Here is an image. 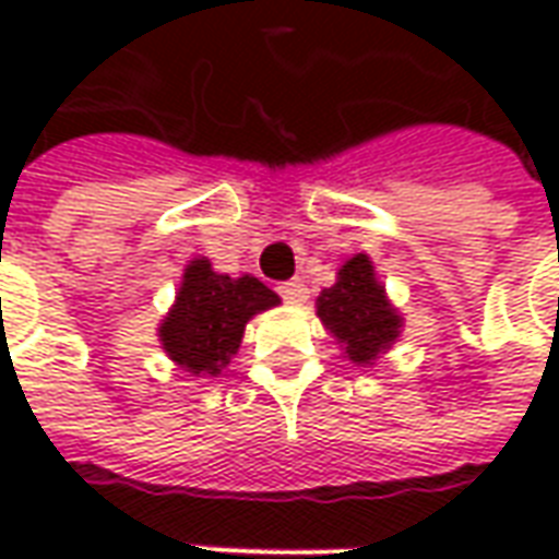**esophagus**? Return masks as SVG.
<instances>
[{"instance_id":"1","label":"esophagus","mask_w":559,"mask_h":559,"mask_svg":"<svg viewBox=\"0 0 559 559\" xmlns=\"http://www.w3.org/2000/svg\"><path fill=\"white\" fill-rule=\"evenodd\" d=\"M278 293L284 302L296 305V302H305V293H308V287H305V281L293 278V281H284V284L278 287Z\"/></svg>"}]
</instances>
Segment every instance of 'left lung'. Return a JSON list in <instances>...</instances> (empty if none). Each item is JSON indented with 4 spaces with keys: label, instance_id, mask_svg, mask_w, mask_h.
<instances>
[{
    "label": "left lung",
    "instance_id": "left-lung-1",
    "mask_svg": "<svg viewBox=\"0 0 559 559\" xmlns=\"http://www.w3.org/2000/svg\"><path fill=\"white\" fill-rule=\"evenodd\" d=\"M317 314L338 344H344V353L359 365H371L377 353L399 338L401 317L389 308L383 287L374 278V266L365 254L347 260L338 281L320 293Z\"/></svg>",
    "mask_w": 559,
    "mask_h": 559
}]
</instances>
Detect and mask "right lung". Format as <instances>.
Listing matches in <instances>:
<instances>
[{"label": "right lung", "mask_w": 559, "mask_h": 559, "mask_svg": "<svg viewBox=\"0 0 559 559\" xmlns=\"http://www.w3.org/2000/svg\"><path fill=\"white\" fill-rule=\"evenodd\" d=\"M278 305V296L251 275L212 272L209 260H191L170 317L160 323L164 350L191 374H221L242 344L245 323Z\"/></svg>", "instance_id": "1"}]
</instances>
